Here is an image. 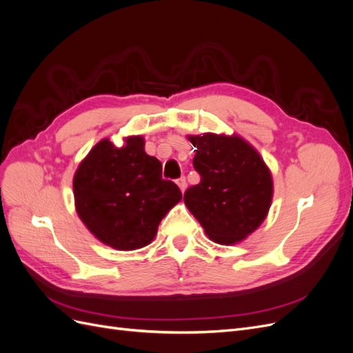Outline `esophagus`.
Listing matches in <instances>:
<instances>
[{
  "label": "esophagus",
  "instance_id": "34e87169",
  "mask_svg": "<svg viewBox=\"0 0 353 353\" xmlns=\"http://www.w3.org/2000/svg\"><path fill=\"white\" fill-rule=\"evenodd\" d=\"M176 184H178V187H179V190H181V191H184V190H185V187H187L185 176H181V178H178V179H176Z\"/></svg>",
  "mask_w": 353,
  "mask_h": 353
}]
</instances>
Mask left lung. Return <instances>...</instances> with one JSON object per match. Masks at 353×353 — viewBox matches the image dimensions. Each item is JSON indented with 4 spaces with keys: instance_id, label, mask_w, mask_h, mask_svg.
I'll use <instances>...</instances> for the list:
<instances>
[{
    "instance_id": "obj_1",
    "label": "left lung",
    "mask_w": 353,
    "mask_h": 353,
    "mask_svg": "<svg viewBox=\"0 0 353 353\" xmlns=\"http://www.w3.org/2000/svg\"><path fill=\"white\" fill-rule=\"evenodd\" d=\"M200 183L184 193L190 212L219 244H232L258 228L270 210L272 178L254 148L240 137H190Z\"/></svg>"
}]
</instances>
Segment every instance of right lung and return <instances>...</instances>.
I'll use <instances>...</instances> for the list:
<instances>
[{"label": "right lung", "instance_id": "obj_1", "mask_svg": "<svg viewBox=\"0 0 353 353\" xmlns=\"http://www.w3.org/2000/svg\"><path fill=\"white\" fill-rule=\"evenodd\" d=\"M73 194L87 228L117 250L147 245L183 199L178 185L162 178V163L144 152L141 137L128 138L121 148L101 140L74 174Z\"/></svg>", "mask_w": 353, "mask_h": 353}]
</instances>
